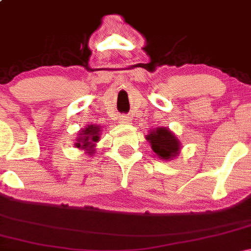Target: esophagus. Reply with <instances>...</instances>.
<instances>
[{"label": "esophagus", "mask_w": 251, "mask_h": 251, "mask_svg": "<svg viewBox=\"0 0 251 251\" xmlns=\"http://www.w3.org/2000/svg\"><path fill=\"white\" fill-rule=\"evenodd\" d=\"M119 122L122 124H127L129 122V117L128 116H122V117H120Z\"/></svg>", "instance_id": "34e87169"}]
</instances>
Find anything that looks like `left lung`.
Here are the masks:
<instances>
[{
    "mask_svg": "<svg viewBox=\"0 0 251 251\" xmlns=\"http://www.w3.org/2000/svg\"><path fill=\"white\" fill-rule=\"evenodd\" d=\"M154 153L159 155L162 159H172L179 151V142L168 128L159 127L152 131L148 137Z\"/></svg>",
    "mask_w": 251,
    "mask_h": 251,
    "instance_id": "1",
    "label": "left lung"
}]
</instances>
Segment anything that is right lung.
I'll return each mask as SVG.
<instances>
[{"instance_id":"right-lung-1","label":"right lung","mask_w":251,"mask_h":251,"mask_svg":"<svg viewBox=\"0 0 251 251\" xmlns=\"http://www.w3.org/2000/svg\"><path fill=\"white\" fill-rule=\"evenodd\" d=\"M99 126L91 125L88 126V127H86V129H83L81 133L79 134L81 135V137L77 138V143H75L76 148L91 149L92 146H93V143H97L98 140H99Z\"/></svg>"}]
</instances>
